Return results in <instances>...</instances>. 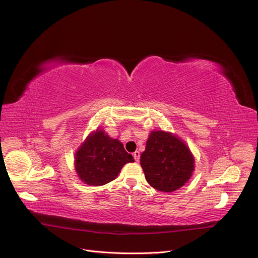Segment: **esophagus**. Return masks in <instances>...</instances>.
<instances>
[{
	"label": "esophagus",
	"instance_id": "esophagus-1",
	"mask_svg": "<svg viewBox=\"0 0 258 258\" xmlns=\"http://www.w3.org/2000/svg\"><path fill=\"white\" fill-rule=\"evenodd\" d=\"M134 158H135V160H136L137 162H139V160H140V153H139L138 151H136V152L134 153Z\"/></svg>",
	"mask_w": 258,
	"mask_h": 258
}]
</instances>
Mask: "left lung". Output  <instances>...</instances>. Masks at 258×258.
I'll list each match as a JSON object with an SVG mask.
<instances>
[{"mask_svg":"<svg viewBox=\"0 0 258 258\" xmlns=\"http://www.w3.org/2000/svg\"><path fill=\"white\" fill-rule=\"evenodd\" d=\"M145 178L159 191L171 192L182 187L195 168L190 151L181 140L165 131H152L141 155Z\"/></svg>","mask_w":258,"mask_h":258,"instance_id":"8db88e82","label":"left lung"}]
</instances>
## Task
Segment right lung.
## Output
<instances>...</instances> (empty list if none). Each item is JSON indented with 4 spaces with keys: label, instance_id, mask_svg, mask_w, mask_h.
I'll list each match as a JSON object with an SVG mask.
<instances>
[{
    "label": "right lung",
    "instance_id": "obj_1",
    "mask_svg": "<svg viewBox=\"0 0 258 258\" xmlns=\"http://www.w3.org/2000/svg\"><path fill=\"white\" fill-rule=\"evenodd\" d=\"M134 161L121 142L97 130L77 151L75 169L83 182L101 186L112 182L126 163Z\"/></svg>",
    "mask_w": 258,
    "mask_h": 258
}]
</instances>
